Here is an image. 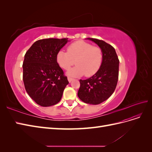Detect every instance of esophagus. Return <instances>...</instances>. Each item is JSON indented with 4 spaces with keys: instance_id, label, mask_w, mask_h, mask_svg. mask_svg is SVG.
Segmentation results:
<instances>
[{
    "instance_id": "obj_1",
    "label": "esophagus",
    "mask_w": 152,
    "mask_h": 152,
    "mask_svg": "<svg viewBox=\"0 0 152 152\" xmlns=\"http://www.w3.org/2000/svg\"><path fill=\"white\" fill-rule=\"evenodd\" d=\"M73 80V78H72V77H68V80L69 82H71Z\"/></svg>"
}]
</instances>
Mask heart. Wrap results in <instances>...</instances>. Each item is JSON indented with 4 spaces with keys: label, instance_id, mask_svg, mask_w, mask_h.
Segmentation results:
<instances>
[{
    "label": "heart",
    "instance_id": "heart-1",
    "mask_svg": "<svg viewBox=\"0 0 152 152\" xmlns=\"http://www.w3.org/2000/svg\"><path fill=\"white\" fill-rule=\"evenodd\" d=\"M58 64L65 70L75 64L76 66L68 72L69 75L78 77L85 74L93 76L98 72L102 65L103 54L98 46L83 40H78L70 44L67 52L59 50L56 55Z\"/></svg>",
    "mask_w": 152,
    "mask_h": 152
}]
</instances>
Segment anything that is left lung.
<instances>
[{
    "label": "left lung",
    "mask_w": 152,
    "mask_h": 152,
    "mask_svg": "<svg viewBox=\"0 0 152 152\" xmlns=\"http://www.w3.org/2000/svg\"><path fill=\"white\" fill-rule=\"evenodd\" d=\"M102 49L103 59L98 72L86 80H80L78 96L82 102L98 104L109 98L116 88L119 59L114 48L102 40L87 38Z\"/></svg>",
    "instance_id": "left-lung-1"
}]
</instances>
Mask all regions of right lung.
Wrapping results in <instances>:
<instances>
[{"label": "right lung", "mask_w": 152, "mask_h": 152, "mask_svg": "<svg viewBox=\"0 0 152 152\" xmlns=\"http://www.w3.org/2000/svg\"><path fill=\"white\" fill-rule=\"evenodd\" d=\"M68 41V38L39 40L25 55L23 80L25 89L30 97L42 107L57 104L69 83L56 59L58 52Z\"/></svg>", "instance_id": "right-lung-1"}]
</instances>
